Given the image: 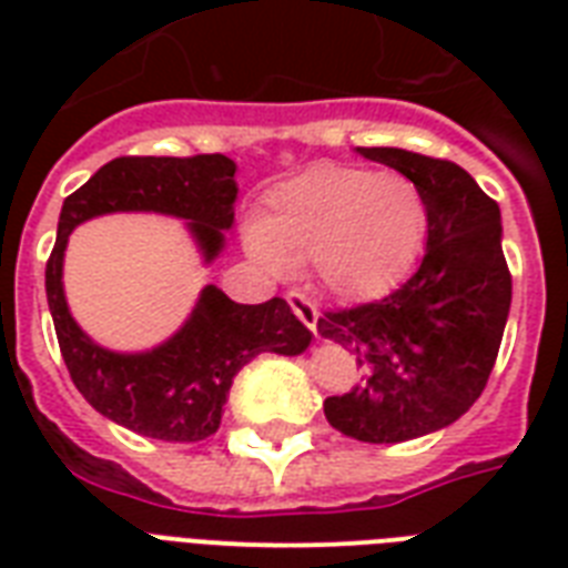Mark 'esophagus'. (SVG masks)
I'll return each mask as SVG.
<instances>
[{"mask_svg": "<svg viewBox=\"0 0 568 568\" xmlns=\"http://www.w3.org/2000/svg\"><path fill=\"white\" fill-rule=\"evenodd\" d=\"M288 306H292L294 315H297V318H301L303 324L315 333V336H318V318H321L318 306H315L312 301H306V297L297 292H288Z\"/></svg>", "mask_w": 568, "mask_h": 568, "instance_id": "obj_1", "label": "esophagus"}]
</instances>
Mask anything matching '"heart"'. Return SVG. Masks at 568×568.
<instances>
[{
	"label": "heart",
	"instance_id": "obj_1",
	"mask_svg": "<svg viewBox=\"0 0 568 568\" xmlns=\"http://www.w3.org/2000/svg\"><path fill=\"white\" fill-rule=\"evenodd\" d=\"M424 226L427 205L404 173L315 164L267 191L247 250L271 274L306 262L338 301H374L409 274Z\"/></svg>",
	"mask_w": 568,
	"mask_h": 568
}]
</instances>
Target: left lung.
I'll use <instances>...</instances> for the list:
<instances>
[{
    "label": "left lung",
    "mask_w": 568,
    "mask_h": 568,
    "mask_svg": "<svg viewBox=\"0 0 568 568\" xmlns=\"http://www.w3.org/2000/svg\"><path fill=\"white\" fill-rule=\"evenodd\" d=\"M418 185L427 253L395 294L327 312L318 333L356 359L363 383L324 400L351 439L395 445L448 427L493 374L510 315L513 280L501 250V209L459 164L397 146H356Z\"/></svg>",
    "instance_id": "obj_1"
}]
</instances>
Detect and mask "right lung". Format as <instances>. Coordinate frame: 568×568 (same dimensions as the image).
Wrapping results in <instances>:
<instances>
[{
  "instance_id": "obj_1",
  "label": "right lung",
  "mask_w": 568,
  "mask_h": 568,
  "mask_svg": "<svg viewBox=\"0 0 568 568\" xmlns=\"http://www.w3.org/2000/svg\"><path fill=\"white\" fill-rule=\"evenodd\" d=\"M235 162L226 155H123L102 164L61 205L58 239L47 262V301L67 372L84 400L126 430L162 442H200L221 427L235 374L258 354L297 356L312 333L283 297L247 306L205 285L171 338L150 351L97 345L70 315L64 250L79 223L114 212H155L185 221L205 265L226 247L235 223Z\"/></svg>"
}]
</instances>
